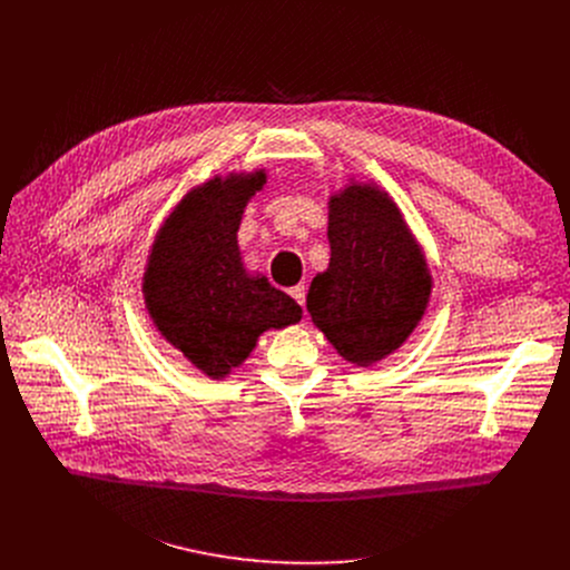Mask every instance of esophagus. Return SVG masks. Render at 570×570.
<instances>
[{
  "label": "esophagus",
  "mask_w": 570,
  "mask_h": 570,
  "mask_svg": "<svg viewBox=\"0 0 570 570\" xmlns=\"http://www.w3.org/2000/svg\"><path fill=\"white\" fill-rule=\"evenodd\" d=\"M291 297L304 308V304H306V286L299 284V286H295V288H291Z\"/></svg>",
  "instance_id": "esophagus-1"
}]
</instances>
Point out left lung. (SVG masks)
<instances>
[{"label": "left lung", "instance_id": "left-lung-1", "mask_svg": "<svg viewBox=\"0 0 570 570\" xmlns=\"http://www.w3.org/2000/svg\"><path fill=\"white\" fill-rule=\"evenodd\" d=\"M327 207L332 257L313 277L306 308L338 356L372 367L417 330L433 275L409 220L374 180L350 178Z\"/></svg>", "mask_w": 570, "mask_h": 570}]
</instances>
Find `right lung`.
Segmentation results:
<instances>
[{
    "mask_svg": "<svg viewBox=\"0 0 570 570\" xmlns=\"http://www.w3.org/2000/svg\"><path fill=\"white\" fill-rule=\"evenodd\" d=\"M268 180L266 169L229 171L191 187L161 220L141 275L155 330L212 381L240 367L271 330L302 320L299 304L238 248V225Z\"/></svg>",
    "mask_w": 570,
    "mask_h": 570,
    "instance_id": "1",
    "label": "right lung"
}]
</instances>
